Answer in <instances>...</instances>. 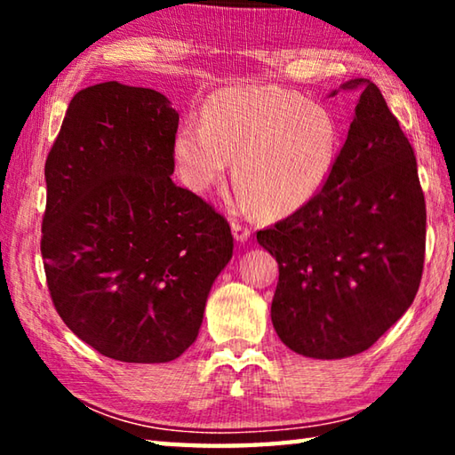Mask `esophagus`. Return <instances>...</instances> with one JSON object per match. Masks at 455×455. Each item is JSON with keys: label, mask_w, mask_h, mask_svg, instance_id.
<instances>
[{"label": "esophagus", "mask_w": 455, "mask_h": 455, "mask_svg": "<svg viewBox=\"0 0 455 455\" xmlns=\"http://www.w3.org/2000/svg\"><path fill=\"white\" fill-rule=\"evenodd\" d=\"M230 227H233V235H235V238H236L238 243H244L246 238L251 236V228L246 227V225H243L241 220H233V225H230Z\"/></svg>", "instance_id": "1"}]
</instances>
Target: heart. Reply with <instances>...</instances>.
I'll return each mask as SVG.
<instances>
[{
	"label": "heart",
	"instance_id": "b5f03b06",
	"mask_svg": "<svg viewBox=\"0 0 455 455\" xmlns=\"http://www.w3.org/2000/svg\"><path fill=\"white\" fill-rule=\"evenodd\" d=\"M172 152L190 190H211L235 160L243 203L287 214L327 182L339 154V128L327 108L295 92L238 86L214 94L203 122H188L176 132Z\"/></svg>",
	"mask_w": 455,
	"mask_h": 455
}]
</instances>
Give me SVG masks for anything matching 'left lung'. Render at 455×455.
Wrapping results in <instances>:
<instances>
[{"mask_svg": "<svg viewBox=\"0 0 455 455\" xmlns=\"http://www.w3.org/2000/svg\"><path fill=\"white\" fill-rule=\"evenodd\" d=\"M361 90L347 140L309 203L257 233L279 263L276 335L299 355L365 351L410 309L426 259L418 163L373 82Z\"/></svg>", "mask_w": 455, "mask_h": 455, "instance_id": "obj_1", "label": "left lung"}]
</instances>
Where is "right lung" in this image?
I'll return each instance as SVG.
<instances>
[{
    "label": "right lung",
    "instance_id": "1",
    "mask_svg": "<svg viewBox=\"0 0 455 455\" xmlns=\"http://www.w3.org/2000/svg\"><path fill=\"white\" fill-rule=\"evenodd\" d=\"M176 130L160 92L104 82L72 98L45 158L52 303L84 343L126 363L180 357L233 257L227 219L171 179Z\"/></svg>",
    "mask_w": 455,
    "mask_h": 455
}]
</instances>
